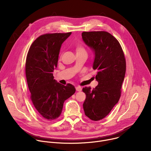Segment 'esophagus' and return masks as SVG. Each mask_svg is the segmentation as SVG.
<instances>
[{"label":"esophagus","mask_w":151,"mask_h":151,"mask_svg":"<svg viewBox=\"0 0 151 151\" xmlns=\"http://www.w3.org/2000/svg\"><path fill=\"white\" fill-rule=\"evenodd\" d=\"M76 90L77 91H81L82 90V88L79 86H77V87H76Z\"/></svg>","instance_id":"esophagus-1"}]
</instances>
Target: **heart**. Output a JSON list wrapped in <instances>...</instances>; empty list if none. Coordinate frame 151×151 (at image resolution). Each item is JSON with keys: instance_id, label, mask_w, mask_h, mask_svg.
Returning <instances> with one entry per match:
<instances>
[{"instance_id": "1", "label": "heart", "mask_w": 151, "mask_h": 151, "mask_svg": "<svg viewBox=\"0 0 151 151\" xmlns=\"http://www.w3.org/2000/svg\"><path fill=\"white\" fill-rule=\"evenodd\" d=\"M76 54H87L86 51L83 47L80 44H78L76 47Z\"/></svg>"}]
</instances>
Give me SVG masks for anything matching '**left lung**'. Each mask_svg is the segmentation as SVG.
Wrapping results in <instances>:
<instances>
[{"mask_svg": "<svg viewBox=\"0 0 151 151\" xmlns=\"http://www.w3.org/2000/svg\"><path fill=\"white\" fill-rule=\"evenodd\" d=\"M82 37L94 54L93 68L97 72L95 78L99 83L93 90L83 88L86 94L83 107L85 115L96 121L108 115L119 101L125 59L119 42L108 32H84Z\"/></svg>", "mask_w": 151, "mask_h": 151, "instance_id": "left-lung-1", "label": "left lung"}]
</instances>
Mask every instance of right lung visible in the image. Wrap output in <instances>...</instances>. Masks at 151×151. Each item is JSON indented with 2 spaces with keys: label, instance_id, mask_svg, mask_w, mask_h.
<instances>
[{
  "label": "right lung",
  "instance_id": "right-lung-1",
  "mask_svg": "<svg viewBox=\"0 0 151 151\" xmlns=\"http://www.w3.org/2000/svg\"><path fill=\"white\" fill-rule=\"evenodd\" d=\"M72 32L45 34L30 46L26 62V75L30 98L39 115L51 121L61 115L63 103L76 91L70 83L64 85L54 79L63 43Z\"/></svg>",
  "mask_w": 151,
  "mask_h": 151
}]
</instances>
